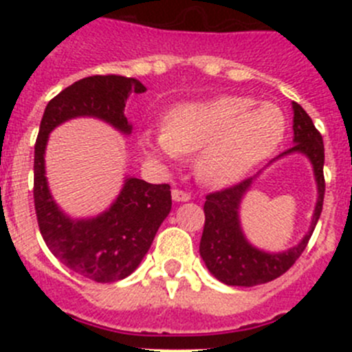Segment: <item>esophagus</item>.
I'll return each instance as SVG.
<instances>
[{
  "instance_id": "34e87169",
  "label": "esophagus",
  "mask_w": 352,
  "mask_h": 352,
  "mask_svg": "<svg viewBox=\"0 0 352 352\" xmlns=\"http://www.w3.org/2000/svg\"><path fill=\"white\" fill-rule=\"evenodd\" d=\"M170 195H173L174 203H186V201H190V194L179 190V188H174V190L170 192Z\"/></svg>"
}]
</instances>
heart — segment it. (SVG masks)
<instances>
[{
	"mask_svg": "<svg viewBox=\"0 0 352 352\" xmlns=\"http://www.w3.org/2000/svg\"><path fill=\"white\" fill-rule=\"evenodd\" d=\"M287 121L280 107L250 96L222 95L170 109L166 130H146L141 148L158 162L195 158L199 179L227 186L245 178L282 144Z\"/></svg>",
	"mask_w": 352,
	"mask_h": 352,
	"instance_id": "heart-1",
	"label": "heart"
}]
</instances>
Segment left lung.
<instances>
[{
    "instance_id": "1",
    "label": "left lung",
    "mask_w": 352,
    "mask_h": 352,
    "mask_svg": "<svg viewBox=\"0 0 352 352\" xmlns=\"http://www.w3.org/2000/svg\"><path fill=\"white\" fill-rule=\"evenodd\" d=\"M292 113H294V118H292L294 146L278 155L275 160L291 153H301L312 164L317 185V201L310 229L301 238L300 243L287 250H261L248 241L239 222V206L256 178H248L231 188L206 195V203H204L206 222H204L199 252L211 275L226 285L254 287V285L266 284L284 275L301 256V252L305 250L316 229L317 220L321 217L322 201H324V174H322L324 144H322L321 133L317 132L310 116L296 102H292Z\"/></svg>"
}]
</instances>
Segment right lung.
<instances>
[{"label": "right lung", "instance_id": "1", "mask_svg": "<svg viewBox=\"0 0 352 352\" xmlns=\"http://www.w3.org/2000/svg\"><path fill=\"white\" fill-rule=\"evenodd\" d=\"M144 91L133 77H84L49 102L35 142L33 197L43 241L68 270L102 284L123 280L138 270L173 206L170 186L126 176L107 210L91 219H72L49 190L45 148L49 133L74 118H96L130 135L132 123L125 116V104L132 93Z\"/></svg>", "mask_w": 352, "mask_h": 352}]
</instances>
